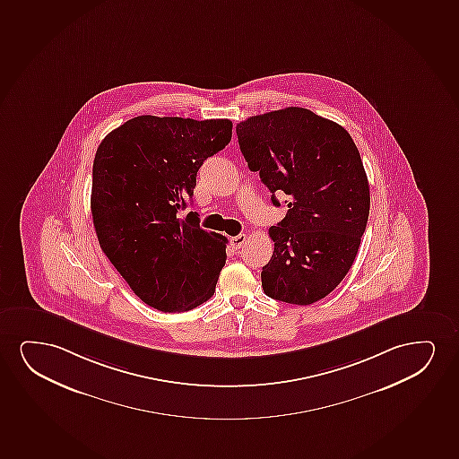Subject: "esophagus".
<instances>
[{
  "label": "esophagus",
  "mask_w": 459,
  "mask_h": 459,
  "mask_svg": "<svg viewBox=\"0 0 459 459\" xmlns=\"http://www.w3.org/2000/svg\"><path fill=\"white\" fill-rule=\"evenodd\" d=\"M246 239H247V237H246L245 233H239V235H237V237H233V249H241V247L245 246Z\"/></svg>",
  "instance_id": "esophagus-1"
}]
</instances>
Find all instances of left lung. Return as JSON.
Returning a JSON list of instances; mask_svg holds the SVG:
<instances>
[{"instance_id":"obj_1","label":"left lung","mask_w":459,"mask_h":459,"mask_svg":"<svg viewBox=\"0 0 459 459\" xmlns=\"http://www.w3.org/2000/svg\"><path fill=\"white\" fill-rule=\"evenodd\" d=\"M241 152L288 212L269 229L274 254L263 266L269 298L310 305L340 285L355 262L370 196L361 155L349 132L308 108H286L237 125Z\"/></svg>"}]
</instances>
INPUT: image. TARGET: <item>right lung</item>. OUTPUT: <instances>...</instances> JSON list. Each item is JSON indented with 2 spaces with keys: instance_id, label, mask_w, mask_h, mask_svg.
Wrapping results in <instances>:
<instances>
[{
  "instance_id": "add662e5",
  "label": "right lung",
  "mask_w": 459,
  "mask_h": 459,
  "mask_svg": "<svg viewBox=\"0 0 459 459\" xmlns=\"http://www.w3.org/2000/svg\"><path fill=\"white\" fill-rule=\"evenodd\" d=\"M230 119L142 115L96 151L91 216L98 241L132 291L155 310L180 313L213 296L227 239L179 218L204 160L226 148Z\"/></svg>"
}]
</instances>
